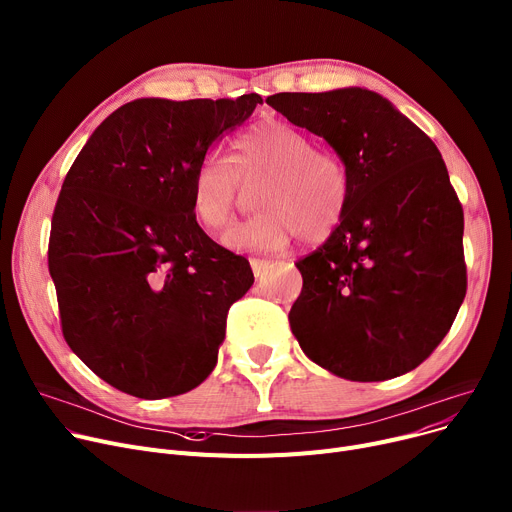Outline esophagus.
Listing matches in <instances>:
<instances>
[{
  "label": "esophagus",
  "instance_id": "34e87169",
  "mask_svg": "<svg viewBox=\"0 0 512 512\" xmlns=\"http://www.w3.org/2000/svg\"><path fill=\"white\" fill-rule=\"evenodd\" d=\"M250 266H252V270H254V277H256V279H262V277L268 273L270 262L264 260V258H250Z\"/></svg>",
  "mask_w": 512,
  "mask_h": 512
}]
</instances>
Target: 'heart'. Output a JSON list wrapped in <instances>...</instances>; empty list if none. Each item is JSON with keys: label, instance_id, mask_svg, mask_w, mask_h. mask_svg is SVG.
Instances as JSON below:
<instances>
[{"label": "heart", "instance_id": "heart-1", "mask_svg": "<svg viewBox=\"0 0 512 512\" xmlns=\"http://www.w3.org/2000/svg\"><path fill=\"white\" fill-rule=\"evenodd\" d=\"M256 192L258 215L229 227L221 244L231 252H270L295 237L320 244L341 225L351 198L345 161L316 148L310 134L270 119L233 142L229 159H204L190 184L192 210L208 231L223 229L235 210L239 184Z\"/></svg>", "mask_w": 512, "mask_h": 512}]
</instances>
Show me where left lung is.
<instances>
[{
    "label": "left lung",
    "instance_id": "8db88e82",
    "mask_svg": "<svg viewBox=\"0 0 512 512\" xmlns=\"http://www.w3.org/2000/svg\"><path fill=\"white\" fill-rule=\"evenodd\" d=\"M266 103L345 161L341 225L297 260L289 312L302 351L355 382L411 372L440 345L467 291L463 206L436 144L368 88L277 93Z\"/></svg>",
    "mask_w": 512,
    "mask_h": 512
}]
</instances>
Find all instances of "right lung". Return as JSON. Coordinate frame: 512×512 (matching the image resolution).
Here are the masks:
<instances>
[{"label":"right lung","mask_w":512,"mask_h":512,"mask_svg":"<svg viewBox=\"0 0 512 512\" xmlns=\"http://www.w3.org/2000/svg\"><path fill=\"white\" fill-rule=\"evenodd\" d=\"M262 97L136 99L88 138L49 235L62 333L107 384L138 399L184 395L215 370L250 262L198 225L190 184L208 148Z\"/></svg>","instance_id":"right-lung-1"}]
</instances>
